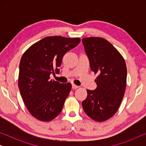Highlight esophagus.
I'll list each match as a JSON object with an SVG mask.
<instances>
[{
	"label": "esophagus",
	"instance_id": "obj_1",
	"mask_svg": "<svg viewBox=\"0 0 146 146\" xmlns=\"http://www.w3.org/2000/svg\"><path fill=\"white\" fill-rule=\"evenodd\" d=\"M72 88H73V89H76V88H78L79 86H78L75 85L74 84H73L72 85Z\"/></svg>",
	"mask_w": 146,
	"mask_h": 146
}]
</instances>
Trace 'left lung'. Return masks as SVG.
I'll return each mask as SVG.
<instances>
[{
  "label": "left lung",
  "instance_id": "left-lung-1",
  "mask_svg": "<svg viewBox=\"0 0 146 146\" xmlns=\"http://www.w3.org/2000/svg\"><path fill=\"white\" fill-rule=\"evenodd\" d=\"M82 43L91 70L98 76L96 89L87 90L82 105L90 118L100 122L112 117L120 106L126 86V65L121 54L106 39L84 38Z\"/></svg>",
  "mask_w": 146,
  "mask_h": 146
}]
</instances>
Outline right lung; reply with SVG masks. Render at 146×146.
I'll list each match as a JSON object with an SVG mask.
<instances>
[{"label":"right lung","instance_id":"obj_1","mask_svg":"<svg viewBox=\"0 0 146 146\" xmlns=\"http://www.w3.org/2000/svg\"><path fill=\"white\" fill-rule=\"evenodd\" d=\"M80 42L79 38L45 37L23 54L19 65V90L28 110L38 120L51 121L61 112L72 85L52 81L50 75L59 73L64 55Z\"/></svg>","mask_w":146,"mask_h":146}]
</instances>
